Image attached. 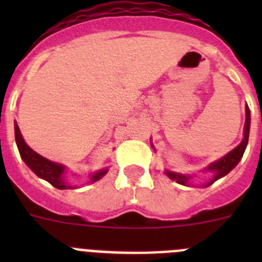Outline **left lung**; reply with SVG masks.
Returning a JSON list of instances; mask_svg holds the SVG:
<instances>
[{
	"mask_svg": "<svg viewBox=\"0 0 262 262\" xmlns=\"http://www.w3.org/2000/svg\"><path fill=\"white\" fill-rule=\"evenodd\" d=\"M249 126H251V113H249V107L247 106L245 108V126H244V139H243V142L240 143L235 149L230 152V154H227L223 159L217 160L215 161L214 164L207 168V170L212 172L214 177H212L211 181L207 184V186L211 184H214V181L219 180L221 177L226 176L227 173H230L233 168H235L239 161L242 160L243 155H244L245 148H247V144H248V138H249ZM166 174L169 177L172 178V180H176L178 184L186 185L187 181H189V178L190 176H184V174H177V173H172V172H166Z\"/></svg>",
	"mask_w": 262,
	"mask_h": 262,
	"instance_id": "8db88e82",
	"label": "left lung"
}]
</instances>
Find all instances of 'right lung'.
Here are the masks:
<instances>
[{
  "instance_id": "obj_1",
  "label": "right lung",
  "mask_w": 262,
  "mask_h": 262,
  "mask_svg": "<svg viewBox=\"0 0 262 262\" xmlns=\"http://www.w3.org/2000/svg\"><path fill=\"white\" fill-rule=\"evenodd\" d=\"M14 129H15V142H17V147L20 157H22L23 161L27 164V166L31 169L32 172L35 173L38 177L43 178V180L50 182L56 189H69L71 186L67 185L66 181H64V178H62L64 166L60 165V164L52 163L50 160L45 159L43 156L36 154L35 151H32L31 148L23 140L22 135H20L19 127H18L17 123L14 126ZM106 173H107V169H103L101 172L93 174L92 176V182L98 181L99 178H102Z\"/></svg>"
}]
</instances>
